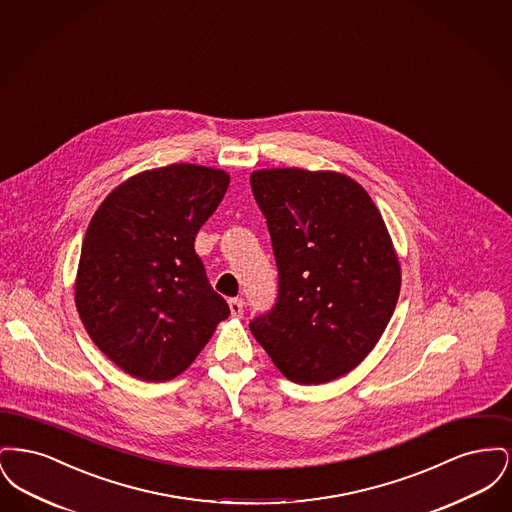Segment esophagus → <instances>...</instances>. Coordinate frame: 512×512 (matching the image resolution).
Wrapping results in <instances>:
<instances>
[{
  "mask_svg": "<svg viewBox=\"0 0 512 512\" xmlns=\"http://www.w3.org/2000/svg\"><path fill=\"white\" fill-rule=\"evenodd\" d=\"M228 305H230L232 317L240 318L244 315V301H242L240 297H232V299L228 301Z\"/></svg>",
  "mask_w": 512,
  "mask_h": 512,
  "instance_id": "esophagus-1",
  "label": "esophagus"
}]
</instances>
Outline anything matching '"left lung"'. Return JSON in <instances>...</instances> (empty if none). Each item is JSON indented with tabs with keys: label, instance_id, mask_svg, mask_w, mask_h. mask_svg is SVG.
Segmentation results:
<instances>
[{
	"label": "left lung",
	"instance_id": "left-lung-1",
	"mask_svg": "<svg viewBox=\"0 0 512 512\" xmlns=\"http://www.w3.org/2000/svg\"><path fill=\"white\" fill-rule=\"evenodd\" d=\"M251 190L278 297L249 330L288 380L332 382L365 359L393 315L401 267L390 232L365 188L340 172L255 171Z\"/></svg>",
	"mask_w": 512,
	"mask_h": 512
}]
</instances>
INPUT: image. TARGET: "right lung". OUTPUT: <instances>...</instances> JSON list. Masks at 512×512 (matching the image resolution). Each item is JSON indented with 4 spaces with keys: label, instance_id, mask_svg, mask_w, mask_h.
Returning a JSON list of instances; mask_svg holds the SVG:
<instances>
[{
    "label": "right lung",
    "instance_id": "right-lung-1",
    "mask_svg": "<svg viewBox=\"0 0 512 512\" xmlns=\"http://www.w3.org/2000/svg\"><path fill=\"white\" fill-rule=\"evenodd\" d=\"M228 184L226 172L192 163L151 169L122 182L90 220L76 309L99 351L138 380L182 374L230 317L194 249Z\"/></svg>",
    "mask_w": 512,
    "mask_h": 512
}]
</instances>
